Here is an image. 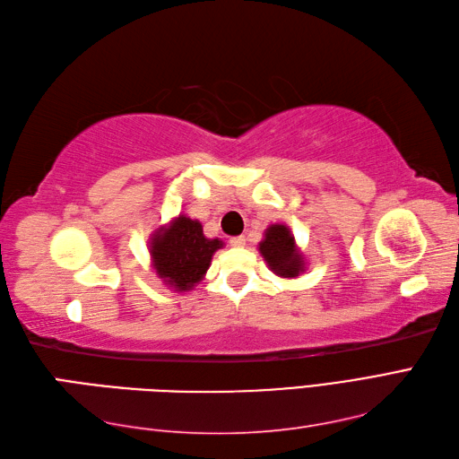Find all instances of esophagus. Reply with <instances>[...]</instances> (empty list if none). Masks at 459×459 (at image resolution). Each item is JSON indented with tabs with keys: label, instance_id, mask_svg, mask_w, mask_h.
<instances>
[{
	"label": "esophagus",
	"instance_id": "34e87169",
	"mask_svg": "<svg viewBox=\"0 0 459 459\" xmlns=\"http://www.w3.org/2000/svg\"><path fill=\"white\" fill-rule=\"evenodd\" d=\"M230 245H231V247H243V245H245V238H243V236L230 238Z\"/></svg>",
	"mask_w": 459,
	"mask_h": 459
}]
</instances>
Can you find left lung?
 <instances>
[{"mask_svg":"<svg viewBox=\"0 0 459 459\" xmlns=\"http://www.w3.org/2000/svg\"><path fill=\"white\" fill-rule=\"evenodd\" d=\"M259 251L268 268L282 278H296L306 271L304 255L296 247V239L290 228L282 223H273L266 228L264 239L259 243Z\"/></svg>","mask_w":459,"mask_h":459,"instance_id":"left-lung-1","label":"left lung"}]
</instances>
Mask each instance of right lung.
<instances>
[{"mask_svg":"<svg viewBox=\"0 0 459 459\" xmlns=\"http://www.w3.org/2000/svg\"><path fill=\"white\" fill-rule=\"evenodd\" d=\"M223 247L220 239H208L198 220L177 216L152 236L150 255L155 273L177 292H188L203 281L212 255Z\"/></svg>","mask_w":459,"mask_h":459,"instance_id":"add662e5","label":"right lung"}]
</instances>
